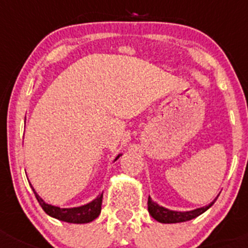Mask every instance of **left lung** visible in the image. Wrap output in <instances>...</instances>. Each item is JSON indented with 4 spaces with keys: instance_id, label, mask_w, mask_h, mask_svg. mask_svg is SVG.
<instances>
[{
    "instance_id": "left-lung-1",
    "label": "left lung",
    "mask_w": 248,
    "mask_h": 248,
    "mask_svg": "<svg viewBox=\"0 0 248 248\" xmlns=\"http://www.w3.org/2000/svg\"><path fill=\"white\" fill-rule=\"evenodd\" d=\"M216 202L215 199L214 202H210L206 206L199 207V209L192 210V211H172V210L166 209L163 206H159L157 202H155L151 198L149 197V201H147V209H149L150 215L154 217L156 221L161 222V223H180V222H186L189 219H193L196 217H198L199 215H202V212L206 211L209 207L212 206V204Z\"/></svg>"
}]
</instances>
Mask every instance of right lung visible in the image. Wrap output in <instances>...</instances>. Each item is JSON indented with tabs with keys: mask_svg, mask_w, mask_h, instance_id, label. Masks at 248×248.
Segmentation results:
<instances>
[{
	"mask_svg": "<svg viewBox=\"0 0 248 248\" xmlns=\"http://www.w3.org/2000/svg\"><path fill=\"white\" fill-rule=\"evenodd\" d=\"M121 155L115 158L116 161ZM32 187V186H31ZM32 191H33L34 196H36L37 201H38L39 205L42 206V209L46 212L49 216L54 217V218L60 219V221L68 222V223H89L92 222L94 218L99 216L102 209V199H103V193L99 194L94 201L86 205H82V206L78 207H69V209H61L59 206H54V205L46 204L41 197L37 194V192L34 191L33 187H32Z\"/></svg>",
	"mask_w": 248,
	"mask_h": 248,
	"instance_id": "add662e5",
	"label": "right lung"
}]
</instances>
